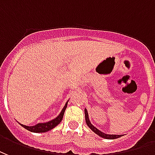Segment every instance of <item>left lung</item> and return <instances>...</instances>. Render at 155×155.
<instances>
[{
    "instance_id": "obj_1",
    "label": "left lung",
    "mask_w": 155,
    "mask_h": 155,
    "mask_svg": "<svg viewBox=\"0 0 155 155\" xmlns=\"http://www.w3.org/2000/svg\"><path fill=\"white\" fill-rule=\"evenodd\" d=\"M84 112H85V119H86V123L87 125H88V127L91 129L92 131L96 133L97 135H98L99 136L104 138V139H107V140H114V139H117V138L121 137L122 135H108V134H105L101 130H99L97 128H96L94 125H92L91 122H90V120H89L88 117V113H87V109L84 110Z\"/></svg>"
}]
</instances>
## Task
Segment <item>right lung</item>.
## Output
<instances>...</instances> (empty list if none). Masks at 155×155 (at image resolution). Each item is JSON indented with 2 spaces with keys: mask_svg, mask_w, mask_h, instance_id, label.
Segmentation results:
<instances>
[{
  "mask_svg": "<svg viewBox=\"0 0 155 155\" xmlns=\"http://www.w3.org/2000/svg\"><path fill=\"white\" fill-rule=\"evenodd\" d=\"M67 106H68V102H66L65 106L63 108V110H61L60 114L56 117L54 118V120H51L50 121H48V122L45 123H39L35 125H33V126H27V125H22L20 124L21 126H23L24 128L28 130H30L31 132H35V133H43V132H47L48 130H50L53 128H54L55 126H57L59 123L62 121L63 120V117H64V111L66 110Z\"/></svg>",
  "mask_w": 155,
  "mask_h": 155,
  "instance_id": "add662e5",
  "label": "right lung"
}]
</instances>
